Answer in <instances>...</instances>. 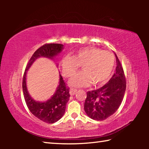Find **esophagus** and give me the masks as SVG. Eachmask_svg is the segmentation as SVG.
Wrapping results in <instances>:
<instances>
[{"mask_svg": "<svg viewBox=\"0 0 149 149\" xmlns=\"http://www.w3.org/2000/svg\"><path fill=\"white\" fill-rule=\"evenodd\" d=\"M77 91V89H71L70 90V95H74L75 93H76Z\"/></svg>", "mask_w": 149, "mask_h": 149, "instance_id": "esophagus-1", "label": "esophagus"}]
</instances>
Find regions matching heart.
<instances>
[{
    "instance_id": "1",
    "label": "heart",
    "mask_w": 149,
    "mask_h": 149,
    "mask_svg": "<svg viewBox=\"0 0 149 149\" xmlns=\"http://www.w3.org/2000/svg\"><path fill=\"white\" fill-rule=\"evenodd\" d=\"M63 74L72 77L80 66L84 71L74 75L70 84L74 87H86L104 84L114 70L115 57L109 51L96 47H84L76 50L73 56L66 55L62 58Z\"/></svg>"
}]
</instances>
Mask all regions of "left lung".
I'll use <instances>...</instances> for the list:
<instances>
[{
    "instance_id": "1",
    "label": "left lung",
    "mask_w": 149,
    "mask_h": 149,
    "mask_svg": "<svg viewBox=\"0 0 149 149\" xmlns=\"http://www.w3.org/2000/svg\"><path fill=\"white\" fill-rule=\"evenodd\" d=\"M116 57V72L107 84L87 93L84 110L93 120L102 121L116 112L122 103L126 89V80L122 65Z\"/></svg>"
}]
</instances>
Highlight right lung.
Masks as SVG:
<instances>
[{
  "mask_svg": "<svg viewBox=\"0 0 149 149\" xmlns=\"http://www.w3.org/2000/svg\"><path fill=\"white\" fill-rule=\"evenodd\" d=\"M64 45L57 43L45 44L39 48L29 60L22 81V89L24 99L30 112L35 117L44 122L53 123L59 120L64 114L66 104L70 99V89L65 85L60 74V81L56 91L52 97L45 102H38L32 99L26 86L27 71L35 60L40 57H46L53 60V58L62 52Z\"/></svg>",
  "mask_w": 149,
  "mask_h": 149,
  "instance_id": "obj_1",
  "label": "right lung"
}]
</instances>
